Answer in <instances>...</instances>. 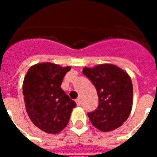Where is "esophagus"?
<instances>
[{
    "mask_svg": "<svg viewBox=\"0 0 157 157\" xmlns=\"http://www.w3.org/2000/svg\"><path fill=\"white\" fill-rule=\"evenodd\" d=\"M75 102H76V105H77V106L81 105V102H81V98H78L75 99Z\"/></svg>",
    "mask_w": 157,
    "mask_h": 157,
    "instance_id": "esophagus-1",
    "label": "esophagus"
}]
</instances>
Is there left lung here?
<instances>
[{"mask_svg": "<svg viewBox=\"0 0 157 157\" xmlns=\"http://www.w3.org/2000/svg\"><path fill=\"white\" fill-rule=\"evenodd\" d=\"M83 74L92 82L98 96V106L87 113L92 125L103 132L118 128L131 112L133 85L129 75L110 64L85 67Z\"/></svg>", "mask_w": 157, "mask_h": 157, "instance_id": "8db88e82", "label": "left lung"}]
</instances>
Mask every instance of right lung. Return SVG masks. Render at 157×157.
<instances>
[{"instance_id": "right-lung-1", "label": "right lung", "mask_w": 157, "mask_h": 157, "mask_svg": "<svg viewBox=\"0 0 157 157\" xmlns=\"http://www.w3.org/2000/svg\"><path fill=\"white\" fill-rule=\"evenodd\" d=\"M71 66L52 63L31 66L22 85L26 111L29 118L43 131L57 134L67 125L76 103L60 87Z\"/></svg>"}]
</instances>
